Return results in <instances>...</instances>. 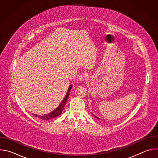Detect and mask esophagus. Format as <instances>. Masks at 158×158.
Masks as SVG:
<instances>
[{
    "label": "esophagus",
    "mask_w": 158,
    "mask_h": 158,
    "mask_svg": "<svg viewBox=\"0 0 158 158\" xmlns=\"http://www.w3.org/2000/svg\"><path fill=\"white\" fill-rule=\"evenodd\" d=\"M86 77H87V76L86 74H80L79 76H78V79L80 81H84L86 79Z\"/></svg>",
    "instance_id": "esophagus-1"
}]
</instances>
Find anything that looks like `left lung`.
I'll return each instance as SVG.
<instances>
[{
    "label": "left lung",
    "mask_w": 158,
    "mask_h": 158,
    "mask_svg": "<svg viewBox=\"0 0 158 158\" xmlns=\"http://www.w3.org/2000/svg\"><path fill=\"white\" fill-rule=\"evenodd\" d=\"M93 116H94V118H97V119H99V120H101V119H100V118H98V117H97V116H94V114H93Z\"/></svg>",
    "instance_id": "1"
}]
</instances>
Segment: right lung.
Wrapping results in <instances>:
<instances>
[{"instance_id": "1", "label": "right lung", "mask_w": 158, "mask_h": 158, "mask_svg": "<svg viewBox=\"0 0 158 158\" xmlns=\"http://www.w3.org/2000/svg\"><path fill=\"white\" fill-rule=\"evenodd\" d=\"M72 87H73V85H70L69 86L68 90H67V94H66L65 98L63 99L62 101L60 103L59 106L55 110H54L53 111L50 112V113L47 114H44L42 116H37V114H35V116L38 117L44 121H49L51 119H52L56 118L57 116H59L62 113V112L64 108V106L67 102V99H68V98L69 96L70 91H71Z\"/></svg>"}]
</instances>
